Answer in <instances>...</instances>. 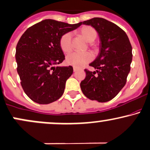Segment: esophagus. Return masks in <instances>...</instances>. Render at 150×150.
Wrapping results in <instances>:
<instances>
[{
  "mask_svg": "<svg viewBox=\"0 0 150 150\" xmlns=\"http://www.w3.org/2000/svg\"><path fill=\"white\" fill-rule=\"evenodd\" d=\"M77 70H78V68H77V67H73V71L75 72L77 71Z\"/></svg>",
  "mask_w": 150,
  "mask_h": 150,
  "instance_id": "esophagus-1",
  "label": "esophagus"
}]
</instances>
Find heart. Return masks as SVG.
<instances>
[{
  "mask_svg": "<svg viewBox=\"0 0 150 150\" xmlns=\"http://www.w3.org/2000/svg\"><path fill=\"white\" fill-rule=\"evenodd\" d=\"M80 33L82 37L88 42H93L96 39L97 35H98L96 30L91 26H84L80 29ZM60 45L62 50L65 53H68L72 50L71 33H66L62 36L60 40ZM92 60H93V55L90 52H75L67 55L66 57V62L72 66L80 67L85 65Z\"/></svg>",
  "mask_w": 150,
  "mask_h": 150,
  "instance_id": "b5f03b06",
  "label": "heart"
}]
</instances>
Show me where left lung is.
Returning <instances> with one entry per match:
<instances>
[{
	"label": "left lung",
	"instance_id": "8db88e82",
	"mask_svg": "<svg viewBox=\"0 0 150 150\" xmlns=\"http://www.w3.org/2000/svg\"><path fill=\"white\" fill-rule=\"evenodd\" d=\"M91 25L100 37V52L90 66L85 69L86 77L80 83L84 95L91 100L105 103L115 98L125 85L132 60V45L122 29L102 18L82 22Z\"/></svg>",
	"mask_w": 150,
	"mask_h": 150
}]
</instances>
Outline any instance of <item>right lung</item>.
I'll return each instance as SVG.
<instances>
[{"instance_id": "right-lung-1", "label": "right lung", "mask_w": 150, "mask_h": 150, "mask_svg": "<svg viewBox=\"0 0 150 150\" xmlns=\"http://www.w3.org/2000/svg\"><path fill=\"white\" fill-rule=\"evenodd\" d=\"M81 25L46 19L30 27L21 37L16 46L17 71L25 93L33 101L46 105L62 95L73 68L52 65L65 60L60 45L62 36Z\"/></svg>"}]
</instances>
